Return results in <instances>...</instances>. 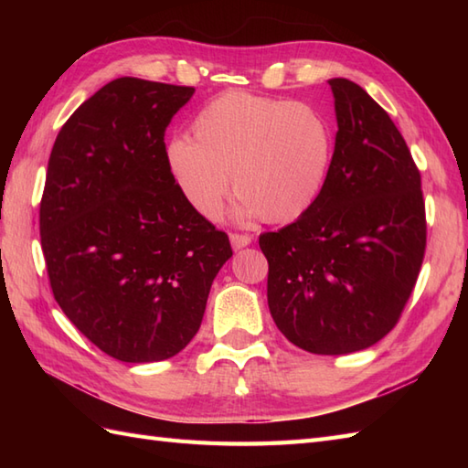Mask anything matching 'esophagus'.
<instances>
[{"instance_id": "34e87169", "label": "esophagus", "mask_w": 468, "mask_h": 468, "mask_svg": "<svg viewBox=\"0 0 468 468\" xmlns=\"http://www.w3.org/2000/svg\"><path fill=\"white\" fill-rule=\"evenodd\" d=\"M229 241H231V247L235 251H239V250H243V247L251 243V237L241 235V233H231V235H229Z\"/></svg>"}]
</instances>
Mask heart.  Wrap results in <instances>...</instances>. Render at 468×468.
I'll list each match as a JSON object with an SVG mask.
<instances>
[{
	"mask_svg": "<svg viewBox=\"0 0 468 468\" xmlns=\"http://www.w3.org/2000/svg\"><path fill=\"white\" fill-rule=\"evenodd\" d=\"M191 136L165 146L166 171L186 205L217 217L229 188L235 218L292 223L310 208L332 161V128L303 102L225 92L195 116Z\"/></svg>",
	"mask_w": 468,
	"mask_h": 468,
	"instance_id": "obj_1",
	"label": "heart"
}]
</instances>
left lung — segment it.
<instances>
[{"label": "left lung", "mask_w": 468, "mask_h": 468, "mask_svg": "<svg viewBox=\"0 0 468 468\" xmlns=\"http://www.w3.org/2000/svg\"><path fill=\"white\" fill-rule=\"evenodd\" d=\"M327 84L337 133L325 183L260 247L280 332L305 352L342 356L399 322L422 265L426 218L420 173L390 116L352 80Z\"/></svg>", "instance_id": "obj_1"}]
</instances>
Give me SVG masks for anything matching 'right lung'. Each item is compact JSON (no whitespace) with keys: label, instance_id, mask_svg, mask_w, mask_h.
<instances>
[{"label":"right lung","instance_id":"1","mask_svg":"<svg viewBox=\"0 0 468 468\" xmlns=\"http://www.w3.org/2000/svg\"><path fill=\"white\" fill-rule=\"evenodd\" d=\"M195 88L116 78L68 118L48 163L39 235L58 305L121 362L193 340L229 237L195 213L165 163V131Z\"/></svg>","mask_w":468,"mask_h":468}]
</instances>
